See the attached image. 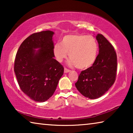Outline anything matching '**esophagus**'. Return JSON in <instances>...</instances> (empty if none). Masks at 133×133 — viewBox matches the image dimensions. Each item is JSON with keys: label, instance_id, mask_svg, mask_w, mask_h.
<instances>
[{"label": "esophagus", "instance_id": "esophagus-1", "mask_svg": "<svg viewBox=\"0 0 133 133\" xmlns=\"http://www.w3.org/2000/svg\"><path fill=\"white\" fill-rule=\"evenodd\" d=\"M70 70H69V69H66V68H64V72L65 73H69V72H70Z\"/></svg>", "mask_w": 133, "mask_h": 133}]
</instances>
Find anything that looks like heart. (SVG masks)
<instances>
[{"instance_id":"b5f03b06","label":"heart","mask_w":133,"mask_h":133,"mask_svg":"<svg viewBox=\"0 0 133 133\" xmlns=\"http://www.w3.org/2000/svg\"><path fill=\"white\" fill-rule=\"evenodd\" d=\"M61 44H55L53 53L58 62H62L68 55L70 59L69 66H76L77 69L89 68L96 62L98 46L96 39L92 36L75 34L66 35L62 38Z\"/></svg>"}]
</instances>
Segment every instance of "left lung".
Segmentation results:
<instances>
[{"instance_id":"obj_1","label":"left lung","mask_w":133,"mask_h":133,"mask_svg":"<svg viewBox=\"0 0 133 133\" xmlns=\"http://www.w3.org/2000/svg\"><path fill=\"white\" fill-rule=\"evenodd\" d=\"M99 53L96 62L78 76L75 85L78 91L87 98L96 99L106 93L114 84L117 71V55L113 46L103 36H96Z\"/></svg>"}]
</instances>
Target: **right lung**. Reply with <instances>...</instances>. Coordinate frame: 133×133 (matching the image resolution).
<instances>
[{
	"label": "right lung",
	"mask_w": 133,
	"mask_h": 133,
	"mask_svg": "<svg viewBox=\"0 0 133 133\" xmlns=\"http://www.w3.org/2000/svg\"><path fill=\"white\" fill-rule=\"evenodd\" d=\"M50 30L33 33L20 46L14 70L20 88L31 100L44 102L51 97L64 68L54 57Z\"/></svg>",
	"instance_id": "right-lung-1"
}]
</instances>
